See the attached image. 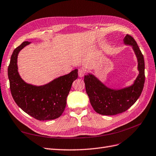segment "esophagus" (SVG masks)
<instances>
[{
  "label": "esophagus",
  "mask_w": 156,
  "mask_h": 156,
  "mask_svg": "<svg viewBox=\"0 0 156 156\" xmlns=\"http://www.w3.org/2000/svg\"><path fill=\"white\" fill-rule=\"evenodd\" d=\"M84 74H85V71H84V70H83L82 69H80L78 70V76L79 77H83Z\"/></svg>",
  "instance_id": "34e87169"
}]
</instances>
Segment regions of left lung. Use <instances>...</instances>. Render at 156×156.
Listing matches in <instances>:
<instances>
[{
    "mask_svg": "<svg viewBox=\"0 0 156 156\" xmlns=\"http://www.w3.org/2000/svg\"><path fill=\"white\" fill-rule=\"evenodd\" d=\"M123 42L132 46L137 57L139 74L132 86L121 90H112L104 85L94 75L89 74L84 76L86 90L91 105L95 112L101 115H112L125 112L139 99L143 90L145 81L143 55L130 35L127 34Z\"/></svg>",
    "mask_w": 156,
    "mask_h": 156,
    "instance_id": "1",
    "label": "left lung"
}]
</instances>
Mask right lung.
Returning a JSON list of instances; mask_svg holds the SVG:
<instances>
[{"label": "right lung", "instance_id": "add662e5", "mask_svg": "<svg viewBox=\"0 0 156 156\" xmlns=\"http://www.w3.org/2000/svg\"><path fill=\"white\" fill-rule=\"evenodd\" d=\"M30 43L23 42L11 56L8 75L12 95L17 106L30 116L40 121L54 119L63 112L73 82L78 78V69L44 86L27 83L17 71V59L20 51Z\"/></svg>", "mask_w": 156, "mask_h": 156}]
</instances>
